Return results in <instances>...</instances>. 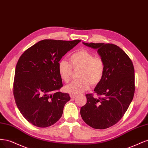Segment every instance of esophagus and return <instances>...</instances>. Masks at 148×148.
<instances>
[{
  "mask_svg": "<svg viewBox=\"0 0 148 148\" xmlns=\"http://www.w3.org/2000/svg\"><path fill=\"white\" fill-rule=\"evenodd\" d=\"M70 97L71 98V99H73V98H75V97H77V95H71V94H70Z\"/></svg>",
  "mask_w": 148,
  "mask_h": 148,
  "instance_id": "34e87169",
  "label": "esophagus"
}]
</instances>
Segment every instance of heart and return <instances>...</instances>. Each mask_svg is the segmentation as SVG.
<instances>
[{
    "label": "heart",
    "instance_id": "1",
    "mask_svg": "<svg viewBox=\"0 0 148 148\" xmlns=\"http://www.w3.org/2000/svg\"><path fill=\"white\" fill-rule=\"evenodd\" d=\"M70 64L62 59L58 64V71L64 82L70 81L72 71L79 70L78 78L67 84L65 87L66 92L72 95L82 93L92 85L99 83L104 75L105 64L101 57H95L92 53L86 50H79L74 52L70 57Z\"/></svg>",
    "mask_w": 148,
    "mask_h": 148
}]
</instances>
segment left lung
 I'll list each match as a JSON object with an SVG mask.
<instances>
[{
	"label": "left lung",
	"instance_id": "8db88e82",
	"mask_svg": "<svg viewBox=\"0 0 148 148\" xmlns=\"http://www.w3.org/2000/svg\"><path fill=\"white\" fill-rule=\"evenodd\" d=\"M97 50L105 64L104 75L94 89L98 96L86 95L87 102L80 109L84 122L96 129H106L117 123L126 112L135 93V70L122 49L112 44L86 43Z\"/></svg>",
	"mask_w": 148,
	"mask_h": 148
}]
</instances>
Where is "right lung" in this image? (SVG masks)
Here are the masks:
<instances>
[{
    "label": "right lung",
    "mask_w": 148,
    "mask_h": 148,
    "mask_svg": "<svg viewBox=\"0 0 148 148\" xmlns=\"http://www.w3.org/2000/svg\"><path fill=\"white\" fill-rule=\"evenodd\" d=\"M81 41L44 39L21 56L15 69L13 95L25 119L38 127H50L59 120L70 100L63 86L58 64L64 55Z\"/></svg>",
    "instance_id": "add662e5"
}]
</instances>
